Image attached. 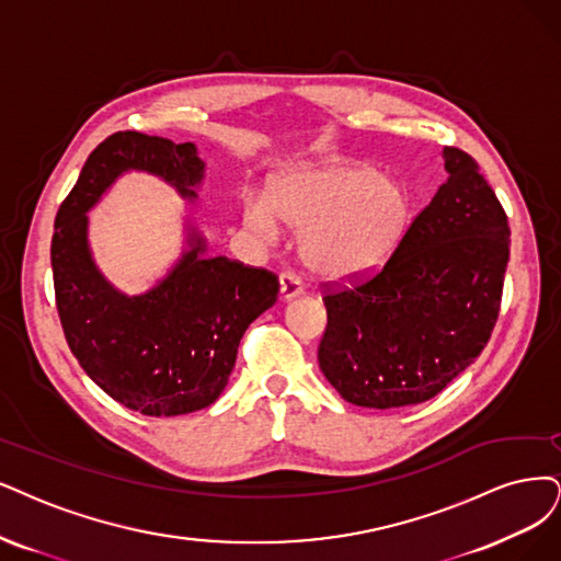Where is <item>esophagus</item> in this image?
I'll use <instances>...</instances> for the list:
<instances>
[{"instance_id":"obj_1","label":"esophagus","mask_w":561,"mask_h":561,"mask_svg":"<svg viewBox=\"0 0 561 561\" xmlns=\"http://www.w3.org/2000/svg\"><path fill=\"white\" fill-rule=\"evenodd\" d=\"M302 294V284L296 275L291 273H282L279 275V298L282 300H294Z\"/></svg>"}]
</instances>
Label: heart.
Here are the masks:
<instances>
[{
    "label": "heart",
    "mask_w": 561,
    "mask_h": 561,
    "mask_svg": "<svg viewBox=\"0 0 561 561\" xmlns=\"http://www.w3.org/2000/svg\"><path fill=\"white\" fill-rule=\"evenodd\" d=\"M404 186L365 163H325L275 180L270 201L247 196L242 221L256 238L279 236V219L300 233V256L325 282L375 275L396 252L409 221Z\"/></svg>",
    "instance_id": "b5f03b06"
}]
</instances>
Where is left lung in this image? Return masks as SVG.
<instances>
[{
	"mask_svg": "<svg viewBox=\"0 0 561 561\" xmlns=\"http://www.w3.org/2000/svg\"><path fill=\"white\" fill-rule=\"evenodd\" d=\"M448 180L377 275L325 288L319 367L367 409L421 404L485 348L500 317L511 228L467 152L444 148Z\"/></svg>",
	"mask_w": 561,
	"mask_h": 561,
	"instance_id": "left-lung-1",
	"label": "left lung"
}]
</instances>
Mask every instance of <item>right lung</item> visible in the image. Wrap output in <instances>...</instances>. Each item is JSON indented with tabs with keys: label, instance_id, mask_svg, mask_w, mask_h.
<instances>
[{
	"label": "right lung",
	"instance_id": "right-lung-1",
	"mask_svg": "<svg viewBox=\"0 0 561 561\" xmlns=\"http://www.w3.org/2000/svg\"><path fill=\"white\" fill-rule=\"evenodd\" d=\"M127 171H145L196 201L205 175L194 142L140 131L108 136L59 205L50 244L55 300L71 354L85 375L142 416H182L210 407L231 377L238 344L277 300V275L207 256L186 226V249L150 291L127 296L101 275L88 242V213Z\"/></svg>",
	"mask_w": 561,
	"mask_h": 561
}]
</instances>
